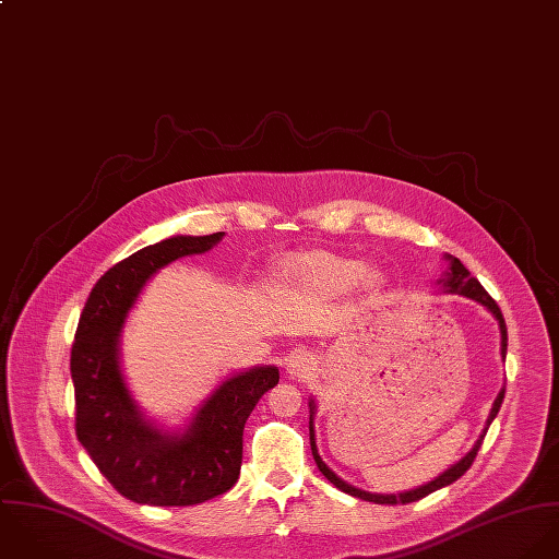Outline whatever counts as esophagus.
Masks as SVG:
<instances>
[{"mask_svg": "<svg viewBox=\"0 0 559 559\" xmlns=\"http://www.w3.org/2000/svg\"><path fill=\"white\" fill-rule=\"evenodd\" d=\"M316 358L311 352H305V349H298L296 354L289 356L287 360V373L292 378H298V380H305L309 378L313 371H316Z\"/></svg>", "mask_w": 559, "mask_h": 559, "instance_id": "1", "label": "esophagus"}]
</instances>
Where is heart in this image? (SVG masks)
I'll return each mask as SVG.
<instances>
[{"instance_id":"1","label":"heart","mask_w":559,"mask_h":559,"mask_svg":"<svg viewBox=\"0 0 559 559\" xmlns=\"http://www.w3.org/2000/svg\"><path fill=\"white\" fill-rule=\"evenodd\" d=\"M285 274L309 294L324 298L345 296L358 285L369 292H376L382 285V274L378 270H365L358 259L324 250L292 257L285 263Z\"/></svg>"}]
</instances>
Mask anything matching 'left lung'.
Wrapping results in <instances>:
<instances>
[{"mask_svg":"<svg viewBox=\"0 0 559 559\" xmlns=\"http://www.w3.org/2000/svg\"><path fill=\"white\" fill-rule=\"evenodd\" d=\"M445 259L449 261V270L445 272V278H439V283L445 287L447 294L466 296V298H471V300H475V302L484 305V307L495 316V320L499 322V331H501V356L506 358V349H508V329H506V320H503V316H501L499 305L488 296V292L481 287V283H479L475 276H471V272L460 263V259H455V257H451V254H445ZM503 395H506V386L499 391V395H497V400H495V404H492V408H490V415H488L486 428H484L481 437L477 439V443L473 445V449H471L464 457H460L455 464H451V466H449L447 471H443L439 477H435L432 481H428V484H424V486H419V488L406 490V492H397V495H376V492H365V490H360V488H356V486H352V484L343 481L338 475H335V473L326 466V462L320 457V453H318V445H316V430H313V417H316V402H313V400L309 402V406H311V415H309V439H311V451H313V457H316L318 468L324 473V477H326L331 484H335L338 490H343V492H347V495H352V497H358V499H362V501H373V503H382V506L413 503V501H419V499L428 497L430 492H435V490H439V488H445L449 484H453L455 479H460V477L471 468V464H473V460H475V455H477V451H479V447H481V441H484V437H486L488 426L492 424V419L497 417V413H499V408H501Z\"/></svg>","mask_w":559,"mask_h":559,"instance_id":"left-lung-1","label":"left lung"}]
</instances>
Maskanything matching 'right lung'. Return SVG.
Listing matches in <instances>:
<instances>
[{"instance_id":"1","label":"right lung","mask_w":559,"mask_h":559,"mask_svg":"<svg viewBox=\"0 0 559 559\" xmlns=\"http://www.w3.org/2000/svg\"><path fill=\"white\" fill-rule=\"evenodd\" d=\"M224 233L175 235L118 261L93 287L71 349L75 432L114 488L146 506H197L239 477L246 419L278 384L274 365L241 371L212 393L186 432L144 419L120 371V333L146 281L164 265L214 248Z\"/></svg>"}]
</instances>
